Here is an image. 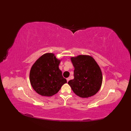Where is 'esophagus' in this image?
Returning <instances> with one entry per match:
<instances>
[{
  "instance_id": "34e87169",
  "label": "esophagus",
  "mask_w": 131,
  "mask_h": 131,
  "mask_svg": "<svg viewBox=\"0 0 131 131\" xmlns=\"http://www.w3.org/2000/svg\"><path fill=\"white\" fill-rule=\"evenodd\" d=\"M66 80H67V82H68L69 81V80H70V78H66Z\"/></svg>"
}]
</instances>
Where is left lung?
<instances>
[{
    "mask_svg": "<svg viewBox=\"0 0 131 131\" xmlns=\"http://www.w3.org/2000/svg\"><path fill=\"white\" fill-rule=\"evenodd\" d=\"M74 67V78L69 80L72 90L82 98H88L96 94L102 83L101 69L94 58L88 55L71 57Z\"/></svg>",
    "mask_w": 131,
    "mask_h": 131,
    "instance_id": "obj_1",
    "label": "left lung"
}]
</instances>
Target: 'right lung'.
Wrapping results in <instances>:
<instances>
[{"mask_svg":"<svg viewBox=\"0 0 131 131\" xmlns=\"http://www.w3.org/2000/svg\"><path fill=\"white\" fill-rule=\"evenodd\" d=\"M60 62L54 54L47 53L33 64L30 71V82L36 92L43 96H52L67 83L58 68Z\"/></svg>","mask_w":131,"mask_h":131,"instance_id":"1","label":"right lung"}]
</instances>
